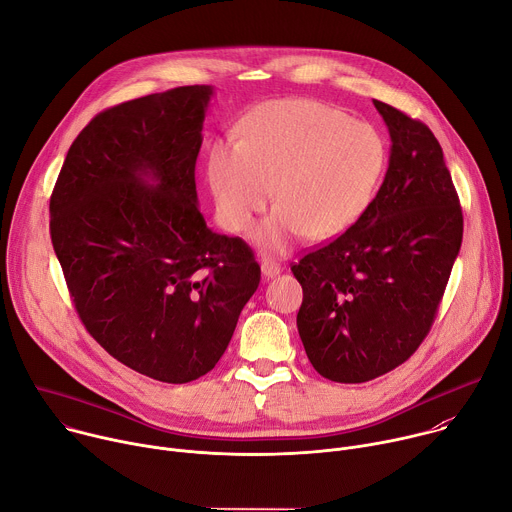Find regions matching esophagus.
Returning <instances> with one entry per match:
<instances>
[{
  "mask_svg": "<svg viewBox=\"0 0 512 512\" xmlns=\"http://www.w3.org/2000/svg\"><path fill=\"white\" fill-rule=\"evenodd\" d=\"M261 273L265 279H273L281 273V265L275 263V261H269V259H263L261 261Z\"/></svg>",
  "mask_w": 512,
  "mask_h": 512,
  "instance_id": "1",
  "label": "esophagus"
}]
</instances>
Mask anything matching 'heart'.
Listing matches in <instances>:
<instances>
[{
    "instance_id": "1",
    "label": "heart",
    "mask_w": 512,
    "mask_h": 512,
    "mask_svg": "<svg viewBox=\"0 0 512 512\" xmlns=\"http://www.w3.org/2000/svg\"><path fill=\"white\" fill-rule=\"evenodd\" d=\"M387 168V143L369 123L310 99L259 105L241 123V141H216L206 160L221 223L251 229L273 198L279 204L255 235L267 255H283L306 235L346 233L371 206Z\"/></svg>"
}]
</instances>
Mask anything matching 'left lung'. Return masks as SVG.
<instances>
[{
  "label": "left lung",
  "instance_id": "obj_1",
  "mask_svg": "<svg viewBox=\"0 0 512 512\" xmlns=\"http://www.w3.org/2000/svg\"><path fill=\"white\" fill-rule=\"evenodd\" d=\"M373 103L391 135L385 180L356 225L291 267L304 289L306 354L336 383L377 379L417 350L464 233L440 141L421 121Z\"/></svg>",
  "mask_w": 512,
  "mask_h": 512
}]
</instances>
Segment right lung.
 <instances>
[{
  "instance_id": "obj_1",
  "label": "right lung",
  "mask_w": 512,
  "mask_h": 512,
  "mask_svg": "<svg viewBox=\"0 0 512 512\" xmlns=\"http://www.w3.org/2000/svg\"><path fill=\"white\" fill-rule=\"evenodd\" d=\"M212 95L176 87L99 113L50 198L54 253L83 324L125 367L174 385L214 369L261 279L253 251L198 210Z\"/></svg>"
}]
</instances>
